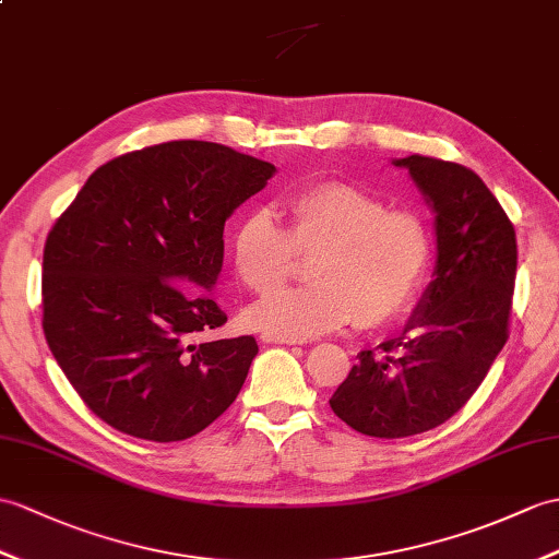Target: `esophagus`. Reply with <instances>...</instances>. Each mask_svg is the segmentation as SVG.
Returning a JSON list of instances; mask_svg holds the SVG:
<instances>
[{
    "instance_id": "obj_1",
    "label": "esophagus",
    "mask_w": 559,
    "mask_h": 559,
    "mask_svg": "<svg viewBox=\"0 0 559 559\" xmlns=\"http://www.w3.org/2000/svg\"><path fill=\"white\" fill-rule=\"evenodd\" d=\"M264 343H276V345H302V338H295V335H278V333H264Z\"/></svg>"
}]
</instances>
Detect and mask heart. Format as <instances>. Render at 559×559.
Segmentation results:
<instances>
[{
  "instance_id": "heart-1",
  "label": "heart",
  "mask_w": 559,
  "mask_h": 559,
  "mask_svg": "<svg viewBox=\"0 0 559 559\" xmlns=\"http://www.w3.org/2000/svg\"><path fill=\"white\" fill-rule=\"evenodd\" d=\"M288 230L271 210H252L233 233L238 278L266 295L288 281L297 252L317 254L314 285L285 288L248 311L252 329L295 335L347 323L379 329L417 300L433 257L431 226L419 212L388 210L376 194L341 180L295 190L285 200Z\"/></svg>"
}]
</instances>
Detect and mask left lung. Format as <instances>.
Instances as JSON below:
<instances>
[{
	"label": "left lung",
	"instance_id": "left-lung-1",
	"mask_svg": "<svg viewBox=\"0 0 559 559\" xmlns=\"http://www.w3.org/2000/svg\"><path fill=\"white\" fill-rule=\"evenodd\" d=\"M393 164L436 214L438 259L405 331L379 353L361 349L329 400L373 438L431 431L466 405L508 343L516 276L512 221L472 168L421 154Z\"/></svg>",
	"mask_w": 559,
	"mask_h": 559
}]
</instances>
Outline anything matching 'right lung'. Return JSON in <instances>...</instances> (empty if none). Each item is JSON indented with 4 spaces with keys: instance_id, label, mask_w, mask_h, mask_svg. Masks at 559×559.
Returning a JSON list of instances; mask_svg holds the SVG:
<instances>
[{
    "instance_id": "obj_1",
    "label": "right lung",
    "mask_w": 559,
    "mask_h": 559,
    "mask_svg": "<svg viewBox=\"0 0 559 559\" xmlns=\"http://www.w3.org/2000/svg\"><path fill=\"white\" fill-rule=\"evenodd\" d=\"M274 174L216 142H162L99 166L49 230L45 338L116 431L186 440L238 397L257 341L192 338L228 319L212 297L226 218Z\"/></svg>"
}]
</instances>
